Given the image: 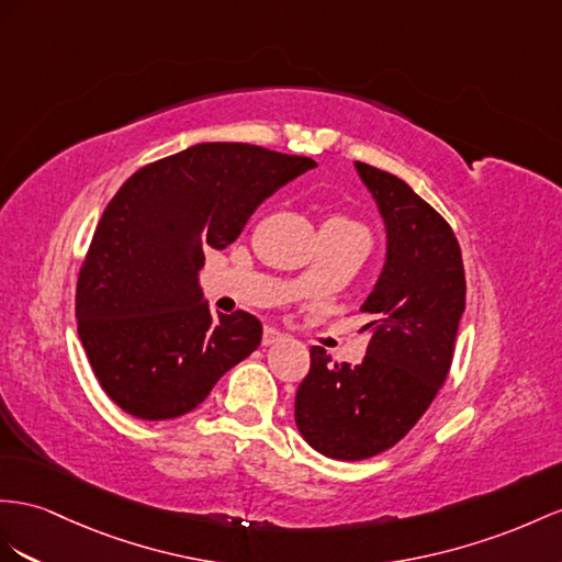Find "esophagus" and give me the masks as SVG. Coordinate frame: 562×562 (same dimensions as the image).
I'll return each instance as SVG.
<instances>
[{"label":"esophagus","mask_w":562,"mask_h":562,"mask_svg":"<svg viewBox=\"0 0 562 562\" xmlns=\"http://www.w3.org/2000/svg\"><path fill=\"white\" fill-rule=\"evenodd\" d=\"M284 335L280 333V329H276V327H266L263 329V347H270V344H276V341H280Z\"/></svg>","instance_id":"1"}]
</instances>
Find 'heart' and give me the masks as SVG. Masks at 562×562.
<instances>
[{
    "label": "heart",
    "instance_id": "obj_1",
    "mask_svg": "<svg viewBox=\"0 0 562 562\" xmlns=\"http://www.w3.org/2000/svg\"><path fill=\"white\" fill-rule=\"evenodd\" d=\"M325 223H333V225H353V227H361L358 223H353V221H349V218H344V215H333V218H327Z\"/></svg>",
    "mask_w": 562,
    "mask_h": 562
}]
</instances>
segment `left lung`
<instances>
[{
  "label": "left lung",
  "instance_id": "1",
  "mask_svg": "<svg viewBox=\"0 0 562 562\" xmlns=\"http://www.w3.org/2000/svg\"><path fill=\"white\" fill-rule=\"evenodd\" d=\"M386 223V263L361 313L370 341L361 363H329L311 347V370L294 401L296 427L329 458L366 460L415 427L453 363L465 270L443 215L392 176L356 161Z\"/></svg>",
  "mask_w": 562,
  "mask_h": 562
}]
</instances>
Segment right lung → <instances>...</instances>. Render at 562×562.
I'll use <instances>...</instances> for the list:
<instances>
[{"label": "right lung", "mask_w": 562, "mask_h": 562, "mask_svg": "<svg viewBox=\"0 0 562 562\" xmlns=\"http://www.w3.org/2000/svg\"><path fill=\"white\" fill-rule=\"evenodd\" d=\"M313 166L258 144L204 142L121 184L76 290L78 335L113 404L139 420L180 418L261 344V321L213 313L196 272L209 247L233 244L266 196Z\"/></svg>", "instance_id": "obj_1"}]
</instances>
